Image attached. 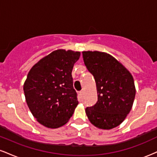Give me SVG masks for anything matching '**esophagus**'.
<instances>
[{"label":"esophagus","mask_w":157,"mask_h":157,"mask_svg":"<svg viewBox=\"0 0 157 157\" xmlns=\"http://www.w3.org/2000/svg\"><path fill=\"white\" fill-rule=\"evenodd\" d=\"M82 93H83V91H79V92H78L79 95H80V97H82Z\"/></svg>","instance_id":"esophagus-1"}]
</instances>
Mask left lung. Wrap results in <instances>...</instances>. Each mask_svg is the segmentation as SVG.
<instances>
[{
    "label": "left lung",
    "instance_id": "8db88e82",
    "mask_svg": "<svg viewBox=\"0 0 157 157\" xmlns=\"http://www.w3.org/2000/svg\"><path fill=\"white\" fill-rule=\"evenodd\" d=\"M84 64L94 77L97 101L86 109L89 121L101 129L113 128L130 112L136 90L132 75L114 57L100 52H82Z\"/></svg>",
    "mask_w": 157,
    "mask_h": 157
}]
</instances>
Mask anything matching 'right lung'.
I'll return each instance as SVG.
<instances>
[{
	"mask_svg": "<svg viewBox=\"0 0 157 157\" xmlns=\"http://www.w3.org/2000/svg\"><path fill=\"white\" fill-rule=\"evenodd\" d=\"M80 52L56 50L41 59L27 75L26 101L35 118L50 128L65 125L78 105L71 71Z\"/></svg>",
	"mask_w": 157,
	"mask_h": 157,
	"instance_id": "right-lung-1",
	"label": "right lung"
}]
</instances>
